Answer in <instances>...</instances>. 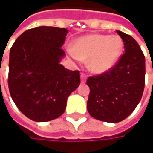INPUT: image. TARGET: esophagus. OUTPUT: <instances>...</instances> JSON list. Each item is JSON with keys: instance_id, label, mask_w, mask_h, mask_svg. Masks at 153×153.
<instances>
[{"instance_id": "esophagus-1", "label": "esophagus", "mask_w": 153, "mask_h": 153, "mask_svg": "<svg viewBox=\"0 0 153 153\" xmlns=\"http://www.w3.org/2000/svg\"><path fill=\"white\" fill-rule=\"evenodd\" d=\"M80 78H81V82H85L86 81V79H87V74H80Z\"/></svg>"}]
</instances>
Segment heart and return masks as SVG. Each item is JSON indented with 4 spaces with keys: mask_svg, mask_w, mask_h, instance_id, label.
Wrapping results in <instances>:
<instances>
[{
    "mask_svg": "<svg viewBox=\"0 0 153 153\" xmlns=\"http://www.w3.org/2000/svg\"><path fill=\"white\" fill-rule=\"evenodd\" d=\"M122 50L120 36L92 33L74 40L69 53L74 59L88 60V67L92 72L105 73L115 65Z\"/></svg>",
    "mask_w": 153,
    "mask_h": 153,
    "instance_id": "obj_1",
    "label": "heart"
}]
</instances>
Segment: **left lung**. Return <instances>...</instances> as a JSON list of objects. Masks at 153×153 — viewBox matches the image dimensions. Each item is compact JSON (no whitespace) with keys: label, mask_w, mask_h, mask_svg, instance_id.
Here are the masks:
<instances>
[{"label":"left lung","mask_w":153,"mask_h":153,"mask_svg":"<svg viewBox=\"0 0 153 153\" xmlns=\"http://www.w3.org/2000/svg\"><path fill=\"white\" fill-rule=\"evenodd\" d=\"M125 53L109 71L88 78V113L101 121L117 123L128 117L139 104L144 88L145 57L130 35L116 31Z\"/></svg>","instance_id":"left-lung-1"}]
</instances>
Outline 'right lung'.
<instances>
[{"mask_svg":"<svg viewBox=\"0 0 153 153\" xmlns=\"http://www.w3.org/2000/svg\"><path fill=\"white\" fill-rule=\"evenodd\" d=\"M68 31L39 26L24 32L10 51L8 84L20 111L33 121L61 116L66 101L80 83L79 72L65 68L61 59Z\"/></svg>","mask_w":153,"mask_h":153,"instance_id":"right-lung-1","label":"right lung"}]
</instances>
